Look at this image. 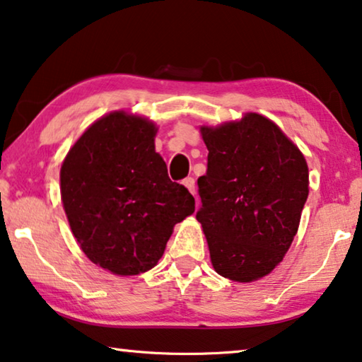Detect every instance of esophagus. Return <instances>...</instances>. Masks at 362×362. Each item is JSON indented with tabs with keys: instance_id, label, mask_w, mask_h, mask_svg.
<instances>
[{
	"instance_id": "obj_1",
	"label": "esophagus",
	"mask_w": 362,
	"mask_h": 362,
	"mask_svg": "<svg viewBox=\"0 0 362 362\" xmlns=\"http://www.w3.org/2000/svg\"><path fill=\"white\" fill-rule=\"evenodd\" d=\"M182 185H185L189 191H191V194L196 196V180H194V177H191V176L185 177V180H182Z\"/></svg>"
}]
</instances>
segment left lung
I'll return each instance as SVG.
<instances>
[{
  "label": "left lung",
  "instance_id": "8db88e82",
  "mask_svg": "<svg viewBox=\"0 0 362 362\" xmlns=\"http://www.w3.org/2000/svg\"><path fill=\"white\" fill-rule=\"evenodd\" d=\"M209 148L197 180L202 223L216 274L252 281L270 274L296 236L309 194L299 148L275 123L249 113L238 123L200 129Z\"/></svg>",
  "mask_w": 362,
  "mask_h": 362
}]
</instances>
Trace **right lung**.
Here are the masks:
<instances>
[{"label":"right lung","mask_w":362,"mask_h":362,"mask_svg":"<svg viewBox=\"0 0 362 362\" xmlns=\"http://www.w3.org/2000/svg\"><path fill=\"white\" fill-rule=\"evenodd\" d=\"M155 126L116 111L81 136L61 166L72 235L93 264L116 275L157 265L173 226L196 200L155 152Z\"/></svg>","instance_id":"add662e5"}]
</instances>
